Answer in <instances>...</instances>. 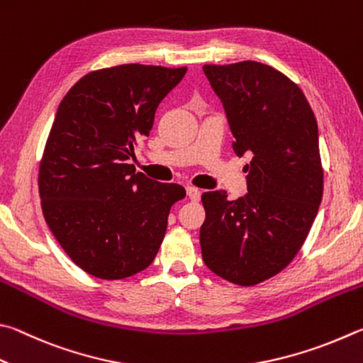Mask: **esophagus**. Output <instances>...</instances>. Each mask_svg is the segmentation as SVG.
<instances>
[{
  "instance_id": "obj_1",
  "label": "esophagus",
  "mask_w": 363,
  "mask_h": 363,
  "mask_svg": "<svg viewBox=\"0 0 363 363\" xmlns=\"http://www.w3.org/2000/svg\"><path fill=\"white\" fill-rule=\"evenodd\" d=\"M186 194H188V198L194 202H198L201 199V191L194 186H186Z\"/></svg>"
}]
</instances>
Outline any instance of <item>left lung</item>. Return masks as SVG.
I'll return each mask as SVG.
<instances>
[{
    "label": "left lung",
    "mask_w": 363,
    "mask_h": 363,
    "mask_svg": "<svg viewBox=\"0 0 363 363\" xmlns=\"http://www.w3.org/2000/svg\"><path fill=\"white\" fill-rule=\"evenodd\" d=\"M202 69L223 104L234 152L252 159L244 198L202 194V259L250 287L287 268L314 223L323 194L319 129L301 89L272 67L245 60Z\"/></svg>",
    "instance_id": "obj_1"
}]
</instances>
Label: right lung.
I'll return each instance as SVG.
<instances>
[{
	"label": "right lung",
	"instance_id": "add662e5",
	"mask_svg": "<svg viewBox=\"0 0 363 363\" xmlns=\"http://www.w3.org/2000/svg\"><path fill=\"white\" fill-rule=\"evenodd\" d=\"M186 67L127 63L95 69L60 101L38 175L44 220L72 262L106 281L152 263L170 207L186 196L127 161Z\"/></svg>",
	"mask_w": 363,
	"mask_h": 363
}]
</instances>
